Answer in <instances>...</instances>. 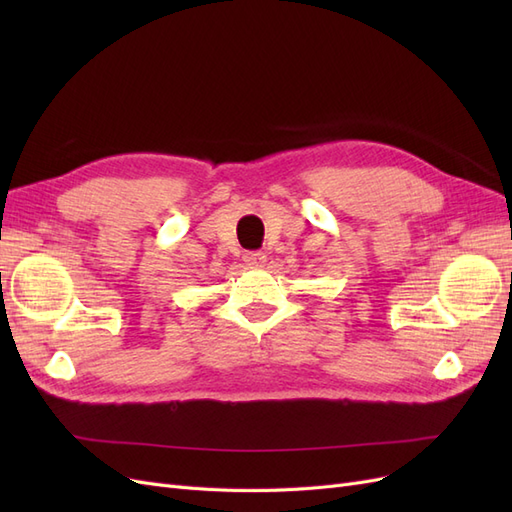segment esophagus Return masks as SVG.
I'll return each mask as SVG.
<instances>
[{"mask_svg": "<svg viewBox=\"0 0 512 512\" xmlns=\"http://www.w3.org/2000/svg\"><path fill=\"white\" fill-rule=\"evenodd\" d=\"M243 260H245V265H250V267H262L267 262V256L262 252H247L243 256Z\"/></svg>", "mask_w": 512, "mask_h": 512, "instance_id": "esophagus-1", "label": "esophagus"}]
</instances>
